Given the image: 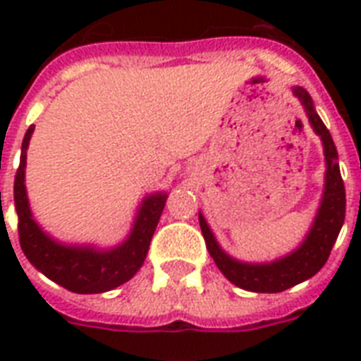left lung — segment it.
<instances>
[{"instance_id":"1","label":"left lung","mask_w":361,"mask_h":361,"mask_svg":"<svg viewBox=\"0 0 361 361\" xmlns=\"http://www.w3.org/2000/svg\"><path fill=\"white\" fill-rule=\"evenodd\" d=\"M294 95L300 99L303 109L307 112L309 123L313 130L320 136L322 146H324L326 157V183L324 195L320 200L319 212L313 221L311 231L302 241V245L294 249L290 255L283 258H277L268 264H249L240 262L231 255H226L215 240L214 232L209 231L208 223L202 214H198L200 228H202L206 247L209 255L217 264V268L223 271L226 279L234 283L243 290L251 292H283L290 286L298 285L319 274L320 268L324 266L328 257H330L331 247L336 243L339 231H341L343 221H345V183H343L341 172H339V163H337L336 144L331 140L330 130L314 112L313 101L303 87H294Z\"/></svg>"}]
</instances>
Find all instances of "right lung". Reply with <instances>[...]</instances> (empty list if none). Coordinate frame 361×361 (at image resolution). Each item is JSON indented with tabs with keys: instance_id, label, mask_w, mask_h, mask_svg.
Segmentation results:
<instances>
[{
	"instance_id": "1",
	"label": "right lung",
	"mask_w": 361,
	"mask_h": 361,
	"mask_svg": "<svg viewBox=\"0 0 361 361\" xmlns=\"http://www.w3.org/2000/svg\"><path fill=\"white\" fill-rule=\"evenodd\" d=\"M33 125L25 130L20 166L14 176V208L18 214L20 247L33 266L48 279L76 294H99L123 285L142 268L149 241L163 214L166 192H153L142 200L127 240L112 249L92 245H65L44 234L31 215L25 195V152Z\"/></svg>"
}]
</instances>
